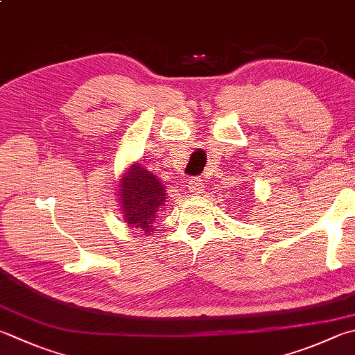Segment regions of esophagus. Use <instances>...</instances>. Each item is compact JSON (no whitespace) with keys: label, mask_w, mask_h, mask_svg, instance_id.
Wrapping results in <instances>:
<instances>
[{"label":"esophagus","mask_w":355,"mask_h":355,"mask_svg":"<svg viewBox=\"0 0 355 355\" xmlns=\"http://www.w3.org/2000/svg\"><path fill=\"white\" fill-rule=\"evenodd\" d=\"M189 190H190L191 193H195V195H199V193H202V191L205 190L204 180L199 179V178L191 179L190 182H189Z\"/></svg>","instance_id":"34e87169"}]
</instances>
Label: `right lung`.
<instances>
[{"instance_id": "right-lung-1", "label": "right lung", "mask_w": 355, "mask_h": 355, "mask_svg": "<svg viewBox=\"0 0 355 355\" xmlns=\"http://www.w3.org/2000/svg\"><path fill=\"white\" fill-rule=\"evenodd\" d=\"M123 220L144 229L145 235L155 232V219L165 202V190L160 180L140 165H132L120 182Z\"/></svg>"}]
</instances>
